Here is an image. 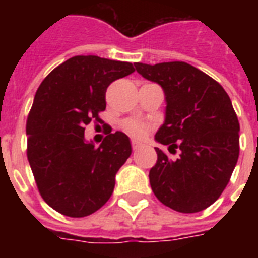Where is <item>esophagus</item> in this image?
<instances>
[{"label": "esophagus", "instance_id": "esophagus-1", "mask_svg": "<svg viewBox=\"0 0 258 258\" xmlns=\"http://www.w3.org/2000/svg\"><path fill=\"white\" fill-rule=\"evenodd\" d=\"M141 147H143V145H142L141 142L135 141V139H133V149L134 150H139Z\"/></svg>", "mask_w": 258, "mask_h": 258}]
</instances>
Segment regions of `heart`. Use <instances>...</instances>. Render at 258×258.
I'll return each instance as SVG.
<instances>
[{"label": "heart", "instance_id": "heart-1", "mask_svg": "<svg viewBox=\"0 0 258 258\" xmlns=\"http://www.w3.org/2000/svg\"><path fill=\"white\" fill-rule=\"evenodd\" d=\"M125 130L134 137H143L147 131V125L139 120H128L125 123Z\"/></svg>", "mask_w": 258, "mask_h": 258}]
</instances>
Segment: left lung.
Wrapping results in <instances>:
<instances>
[{"label":"left lung","instance_id":"left-lung-1","mask_svg":"<svg viewBox=\"0 0 258 258\" xmlns=\"http://www.w3.org/2000/svg\"><path fill=\"white\" fill-rule=\"evenodd\" d=\"M134 66L165 93V121L155 142L180 151L171 161L155 147L158 161L149 174L154 194L175 212H201L218 200L238 161L240 123L230 97L187 62Z\"/></svg>","mask_w":258,"mask_h":258}]
</instances>
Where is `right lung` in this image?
<instances>
[{"mask_svg": "<svg viewBox=\"0 0 258 258\" xmlns=\"http://www.w3.org/2000/svg\"><path fill=\"white\" fill-rule=\"evenodd\" d=\"M134 71L131 62L75 56L38 87L26 123L28 161L38 191L56 212L86 217L112 196L115 175L133 153L130 138L116 131L96 147L84 127L100 120L107 87Z\"/></svg>", "mask_w": 258, "mask_h": 258, "instance_id": "add662e5", "label": "right lung"}]
</instances>
